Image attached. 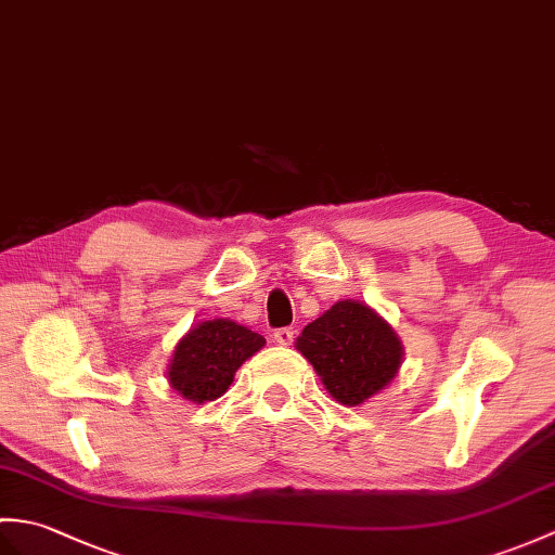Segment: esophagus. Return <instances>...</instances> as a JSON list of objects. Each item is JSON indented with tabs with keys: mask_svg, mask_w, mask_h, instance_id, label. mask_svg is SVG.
Wrapping results in <instances>:
<instances>
[{
	"mask_svg": "<svg viewBox=\"0 0 555 555\" xmlns=\"http://www.w3.org/2000/svg\"><path fill=\"white\" fill-rule=\"evenodd\" d=\"M293 338H295V331L293 328H276L274 331V343H279V345H291L293 343Z\"/></svg>",
	"mask_w": 555,
	"mask_h": 555,
	"instance_id": "34e87169",
	"label": "esophagus"
}]
</instances>
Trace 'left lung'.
<instances>
[{
    "label": "left lung",
    "instance_id": "left-lung-1",
    "mask_svg": "<svg viewBox=\"0 0 555 555\" xmlns=\"http://www.w3.org/2000/svg\"><path fill=\"white\" fill-rule=\"evenodd\" d=\"M295 347L345 406L380 392L397 376L404 354L388 321L359 300H340L326 309L305 326Z\"/></svg>",
    "mask_w": 555,
    "mask_h": 555
}]
</instances>
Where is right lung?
<instances>
[{"label": "right lung", "mask_w": 555, "mask_h": 555, "mask_svg": "<svg viewBox=\"0 0 555 555\" xmlns=\"http://www.w3.org/2000/svg\"><path fill=\"white\" fill-rule=\"evenodd\" d=\"M264 338L231 319H210L193 326L177 343L167 380L189 402H212L234 383V373L260 352Z\"/></svg>", "instance_id": "right-lung-1"}]
</instances>
